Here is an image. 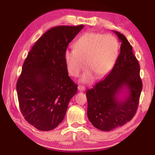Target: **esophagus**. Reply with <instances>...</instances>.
I'll return each mask as SVG.
<instances>
[{"instance_id": "1", "label": "esophagus", "mask_w": 155, "mask_h": 155, "mask_svg": "<svg viewBox=\"0 0 155 155\" xmlns=\"http://www.w3.org/2000/svg\"><path fill=\"white\" fill-rule=\"evenodd\" d=\"M85 87H84V86H83V85H79L78 86V90L79 91H81V92H82V91H85Z\"/></svg>"}]
</instances>
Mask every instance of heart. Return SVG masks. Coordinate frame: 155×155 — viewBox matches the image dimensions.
Here are the masks:
<instances>
[{
    "mask_svg": "<svg viewBox=\"0 0 155 155\" xmlns=\"http://www.w3.org/2000/svg\"><path fill=\"white\" fill-rule=\"evenodd\" d=\"M119 50V42L114 35L86 32L77 40L75 46L65 50L64 62L68 72L74 77H78L87 64L88 68L80 82L91 83L97 75L103 78L110 72L118 59Z\"/></svg>",
    "mask_w": 155,
    "mask_h": 155,
    "instance_id": "heart-1",
    "label": "heart"
}]
</instances>
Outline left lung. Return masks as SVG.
Segmentation results:
<instances>
[{
    "label": "left lung",
    "instance_id": "1",
    "mask_svg": "<svg viewBox=\"0 0 155 155\" xmlns=\"http://www.w3.org/2000/svg\"><path fill=\"white\" fill-rule=\"evenodd\" d=\"M113 31L121 42L118 59L105 78L86 92L88 118L96 128L104 131L113 130L131 120L142 89L139 63L132 46L123 34Z\"/></svg>",
    "mask_w": 155,
    "mask_h": 155
}]
</instances>
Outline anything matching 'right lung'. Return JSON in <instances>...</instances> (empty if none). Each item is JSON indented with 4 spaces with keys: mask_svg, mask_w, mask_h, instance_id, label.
Instances as JSON below:
<instances>
[{
    "mask_svg": "<svg viewBox=\"0 0 155 155\" xmlns=\"http://www.w3.org/2000/svg\"><path fill=\"white\" fill-rule=\"evenodd\" d=\"M83 25L60 26L37 40L27 55L17 83L19 107L25 119L39 130L61 123L77 84L68 76L64 54Z\"/></svg>",
    "mask_w": 155,
    "mask_h": 155,
    "instance_id": "1",
    "label": "right lung"
}]
</instances>
